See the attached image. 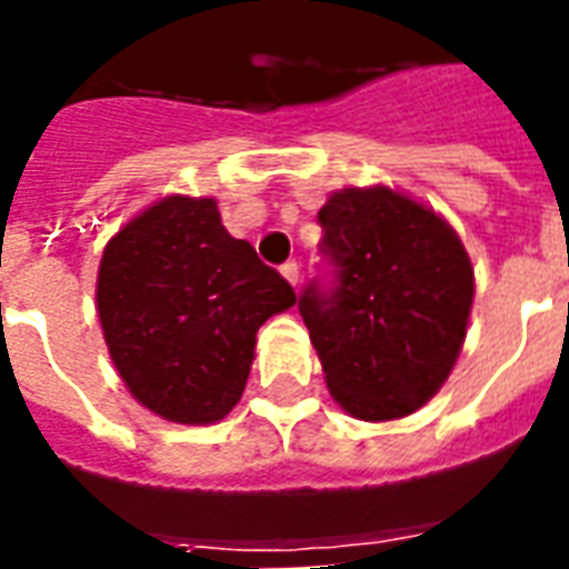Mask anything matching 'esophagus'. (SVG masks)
I'll return each mask as SVG.
<instances>
[{"label": "esophagus", "mask_w": 569, "mask_h": 569, "mask_svg": "<svg viewBox=\"0 0 569 569\" xmlns=\"http://www.w3.org/2000/svg\"><path fill=\"white\" fill-rule=\"evenodd\" d=\"M280 273H283L286 280H289L292 286L301 283V268H298V261H286L283 268H280Z\"/></svg>", "instance_id": "obj_1"}]
</instances>
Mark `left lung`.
<instances>
[{"label": "left lung", "mask_w": 569, "mask_h": 569, "mask_svg": "<svg viewBox=\"0 0 569 569\" xmlns=\"http://www.w3.org/2000/svg\"><path fill=\"white\" fill-rule=\"evenodd\" d=\"M320 222L338 289H308L298 310L326 387L350 418H408L463 350L476 298L469 252L439 212L390 186L332 191Z\"/></svg>", "instance_id": "1"}]
</instances>
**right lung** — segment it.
<instances>
[{"instance_id":"add662e5","label":"right lung","mask_w":569,"mask_h":569,"mask_svg":"<svg viewBox=\"0 0 569 569\" xmlns=\"http://www.w3.org/2000/svg\"><path fill=\"white\" fill-rule=\"evenodd\" d=\"M296 289L224 231L212 198L167 194L106 243L97 317L112 366L151 415L207 427L240 402L256 332Z\"/></svg>"}]
</instances>
